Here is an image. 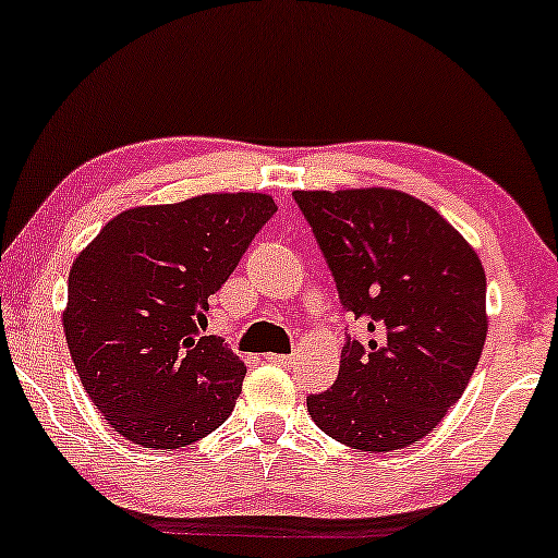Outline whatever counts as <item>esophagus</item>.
I'll return each instance as SVG.
<instances>
[{"label": "esophagus", "mask_w": 558, "mask_h": 558, "mask_svg": "<svg viewBox=\"0 0 558 558\" xmlns=\"http://www.w3.org/2000/svg\"><path fill=\"white\" fill-rule=\"evenodd\" d=\"M266 361H271V364H279V366H289L294 364V356H289V353H266Z\"/></svg>", "instance_id": "1"}]
</instances>
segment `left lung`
I'll list each match as a JSON object with an SVG mask.
<instances>
[{
	"label": "left lung",
	"mask_w": 558,
	"mask_h": 558,
	"mask_svg": "<svg viewBox=\"0 0 558 558\" xmlns=\"http://www.w3.org/2000/svg\"><path fill=\"white\" fill-rule=\"evenodd\" d=\"M343 307L366 325L338 379L307 397L317 428L359 451H397L459 402L487 338V279L476 251L412 194L366 186L294 192Z\"/></svg>",
	"instance_id": "1"
}]
</instances>
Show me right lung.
<instances>
[{
  "mask_svg": "<svg viewBox=\"0 0 558 558\" xmlns=\"http://www.w3.org/2000/svg\"><path fill=\"white\" fill-rule=\"evenodd\" d=\"M274 213L262 192L143 205L78 253L63 332L86 395L122 438L166 451L228 421L245 364L199 328L207 296Z\"/></svg>",
  "mask_w": 558,
  "mask_h": 558,
  "instance_id": "1",
  "label": "right lung"
}]
</instances>
